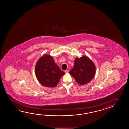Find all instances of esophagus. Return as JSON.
I'll return each mask as SVG.
<instances>
[{
	"mask_svg": "<svg viewBox=\"0 0 129 129\" xmlns=\"http://www.w3.org/2000/svg\"><path fill=\"white\" fill-rule=\"evenodd\" d=\"M68 72H69V70H65V73H68Z\"/></svg>",
	"mask_w": 129,
	"mask_h": 129,
	"instance_id": "esophagus-1",
	"label": "esophagus"
}]
</instances>
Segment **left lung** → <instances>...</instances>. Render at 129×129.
Here are the masks:
<instances>
[{"label":"left lung","mask_w":129,"mask_h":129,"mask_svg":"<svg viewBox=\"0 0 129 129\" xmlns=\"http://www.w3.org/2000/svg\"><path fill=\"white\" fill-rule=\"evenodd\" d=\"M96 66L94 63L88 58L83 55L76 58L74 60L73 68L70 74L80 85L89 83L96 74Z\"/></svg>","instance_id":"left-lung-1"}]
</instances>
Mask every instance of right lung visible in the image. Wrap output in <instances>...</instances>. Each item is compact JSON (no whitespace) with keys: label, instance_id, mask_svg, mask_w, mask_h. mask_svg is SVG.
<instances>
[{"label":"right lung","instance_id":"1","mask_svg":"<svg viewBox=\"0 0 129 129\" xmlns=\"http://www.w3.org/2000/svg\"><path fill=\"white\" fill-rule=\"evenodd\" d=\"M64 74L50 55H43L40 57L35 66V74L38 81L47 87H55Z\"/></svg>","mask_w":129,"mask_h":129}]
</instances>
